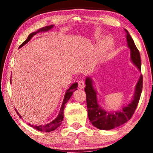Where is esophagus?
I'll use <instances>...</instances> for the list:
<instances>
[{
	"instance_id": "esophagus-1",
	"label": "esophagus",
	"mask_w": 153,
	"mask_h": 153,
	"mask_svg": "<svg viewBox=\"0 0 153 153\" xmlns=\"http://www.w3.org/2000/svg\"><path fill=\"white\" fill-rule=\"evenodd\" d=\"M85 83H84L82 79L79 80V82H78V87H79V89H83L84 87H85Z\"/></svg>"
}]
</instances>
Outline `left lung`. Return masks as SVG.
<instances>
[{"label": "left lung", "mask_w": 153, "mask_h": 153, "mask_svg": "<svg viewBox=\"0 0 153 153\" xmlns=\"http://www.w3.org/2000/svg\"><path fill=\"white\" fill-rule=\"evenodd\" d=\"M126 33L128 47L130 49V59L131 62L141 71V62L139 51L128 30L124 29ZM85 88L87 106L88 117L92 124L99 129L110 130L122 126L128 121L134 114L137 108L143 88V76H140L136 84L133 99L126 106L116 111H107L99 105L97 92L94 88L92 78L87 77L85 79Z\"/></svg>", "instance_id": "left-lung-1"}]
</instances>
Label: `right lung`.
I'll return each instance as SVG.
<instances>
[{"instance_id":"1","label":"right lung","mask_w":153,"mask_h":153,"mask_svg":"<svg viewBox=\"0 0 153 153\" xmlns=\"http://www.w3.org/2000/svg\"><path fill=\"white\" fill-rule=\"evenodd\" d=\"M54 27V25H48V26H45L44 27H42L40 28L39 30H38L37 31L35 32H32L31 33H30L29 35V36L27 37V39L26 40H25L24 43H23L20 46H19V48H21L22 47L24 46V45L26 44L27 42L30 41L31 40V39L33 37L34 35H36L37 33H39V32H47L48 31L51 30L52 28ZM10 83H11V79H10ZM77 85H78V83H73L72 85H71L69 89H67L66 91V93H65V95L64 97V100H63V102L62 104V106H61V108L60 110V112L58 113V115L56 117V118H55L53 121L51 122L50 123H47V124H45V125H39V126H37V125H31L30 123H29V126H30L32 128H33L34 129H36L39 131H45V132H50V131H53L54 130H55L57 128H58L62 122V120L64 119V106H65V104H66L69 99H70L71 96L72 95L73 92H74L75 91H76L77 89ZM16 110V112L18 114V116L22 118V116L19 114V112H18L17 110Z\"/></svg>"}]
</instances>
